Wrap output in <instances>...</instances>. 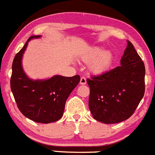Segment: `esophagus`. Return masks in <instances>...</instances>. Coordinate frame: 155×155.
Instances as JSON below:
<instances>
[{
    "label": "esophagus",
    "instance_id": "34e87169",
    "mask_svg": "<svg viewBox=\"0 0 155 155\" xmlns=\"http://www.w3.org/2000/svg\"><path fill=\"white\" fill-rule=\"evenodd\" d=\"M87 84V80L84 77H82L81 78V81H80V84H82V85H85Z\"/></svg>",
    "mask_w": 155,
    "mask_h": 155
}]
</instances>
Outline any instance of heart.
<instances>
[{"label":"heart","instance_id":"b5f03b06","mask_svg":"<svg viewBox=\"0 0 155 155\" xmlns=\"http://www.w3.org/2000/svg\"><path fill=\"white\" fill-rule=\"evenodd\" d=\"M85 62H90L89 68L93 74H99L109 69L114 60V54L109 50L100 47H93L82 56Z\"/></svg>","mask_w":155,"mask_h":155}]
</instances>
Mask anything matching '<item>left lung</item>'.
<instances>
[{
    "instance_id": "left-lung-1",
    "label": "left lung",
    "mask_w": 155,
    "mask_h": 155,
    "mask_svg": "<svg viewBox=\"0 0 155 155\" xmlns=\"http://www.w3.org/2000/svg\"><path fill=\"white\" fill-rule=\"evenodd\" d=\"M145 74L144 62L127 41L120 66L87 80L93 118L109 124L131 117L145 93Z\"/></svg>"
}]
</instances>
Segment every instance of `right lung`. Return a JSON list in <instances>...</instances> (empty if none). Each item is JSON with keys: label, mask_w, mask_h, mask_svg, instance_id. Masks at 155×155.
I'll return each instance as SVG.
<instances>
[{"label": "right lung", "mask_w": 155, "mask_h": 155, "mask_svg": "<svg viewBox=\"0 0 155 155\" xmlns=\"http://www.w3.org/2000/svg\"><path fill=\"white\" fill-rule=\"evenodd\" d=\"M41 37H30L15 56L10 87L18 108L24 116L37 123L49 124L62 117L65 102L79 84L81 78L79 75H55L49 79L34 81L26 75L22 68V56L30 40Z\"/></svg>", "instance_id": "1"}]
</instances>
